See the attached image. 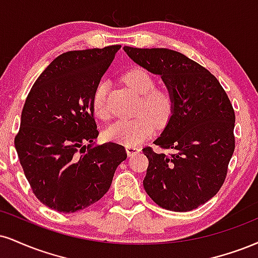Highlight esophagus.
I'll return each mask as SVG.
<instances>
[{
  "mask_svg": "<svg viewBox=\"0 0 258 258\" xmlns=\"http://www.w3.org/2000/svg\"><path fill=\"white\" fill-rule=\"evenodd\" d=\"M139 151H141V148H137V147H131V145H127L126 147V153H127V156L131 157L133 155L138 154Z\"/></svg>",
  "mask_w": 258,
  "mask_h": 258,
  "instance_id": "34e87169",
  "label": "esophagus"
}]
</instances>
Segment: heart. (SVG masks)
Wrapping results in <instances>:
<instances>
[{
    "mask_svg": "<svg viewBox=\"0 0 258 258\" xmlns=\"http://www.w3.org/2000/svg\"><path fill=\"white\" fill-rule=\"evenodd\" d=\"M123 82L136 94L142 96L138 105V117L132 120H117L105 128L104 137L110 142L123 145L141 144L153 136L155 125L162 127L169 122L174 111V97L167 88H155L156 80L148 71L133 68L123 74ZM108 83L101 82L92 95V109L95 115L108 120L110 110L107 103Z\"/></svg>",
    "mask_w": 258,
    "mask_h": 258,
    "instance_id": "obj_1",
    "label": "heart"
}]
</instances>
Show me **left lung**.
I'll return each instance as SVG.
<instances>
[{
    "mask_svg": "<svg viewBox=\"0 0 258 258\" xmlns=\"http://www.w3.org/2000/svg\"><path fill=\"white\" fill-rule=\"evenodd\" d=\"M136 63L159 74L172 91L174 111L154 143L175 154L143 149L149 160L143 180L157 206L190 212L218 194L234 151L233 107L219 80L181 52L123 46Z\"/></svg>",
    "mask_w": 258,
    "mask_h": 258,
    "instance_id": "1",
    "label": "left lung"
}]
</instances>
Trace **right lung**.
I'll use <instances>...</instances> for the list:
<instances>
[{
	"label": "right lung",
	"instance_id": "add662e5",
	"mask_svg": "<svg viewBox=\"0 0 258 258\" xmlns=\"http://www.w3.org/2000/svg\"><path fill=\"white\" fill-rule=\"evenodd\" d=\"M120 48L63 52L25 101L15 149L33 194L56 212L76 213L101 200L127 157L116 143L95 144L92 109L96 86Z\"/></svg>",
	"mask_w": 258,
	"mask_h": 258
}]
</instances>
